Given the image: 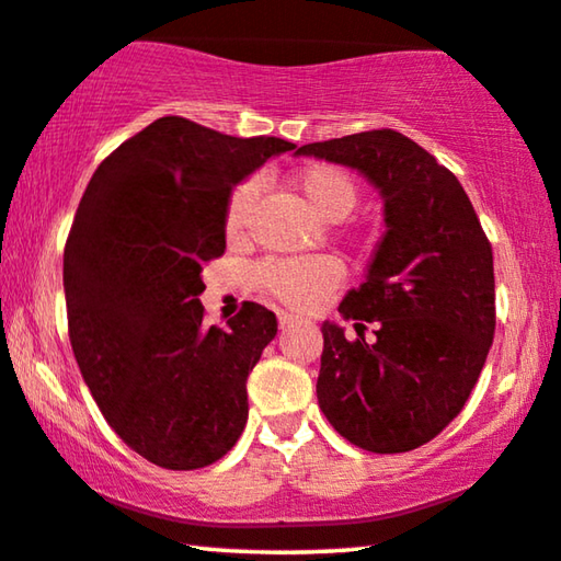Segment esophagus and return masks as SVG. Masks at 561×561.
<instances>
[{"instance_id":"34e87169","label":"esophagus","mask_w":561,"mask_h":561,"mask_svg":"<svg viewBox=\"0 0 561 561\" xmlns=\"http://www.w3.org/2000/svg\"><path fill=\"white\" fill-rule=\"evenodd\" d=\"M277 318H279V328H282V330H287V328L295 325V322H299L297 314H291V312H279Z\"/></svg>"}]
</instances>
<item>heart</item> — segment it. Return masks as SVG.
I'll return each mask as SVG.
<instances>
[{
  "mask_svg": "<svg viewBox=\"0 0 561 561\" xmlns=\"http://www.w3.org/2000/svg\"><path fill=\"white\" fill-rule=\"evenodd\" d=\"M291 183L307 205L325 220H341L358 201V185L348 172L330 162H312L297 170ZM256 201V183L236 185L226 201L224 231L228 241H241L247 233L251 205ZM343 279L341 266L328 256L272 259L256 266L254 284L279 302L307 310L325 299Z\"/></svg>",
  "mask_w": 561,
  "mask_h": 561,
  "instance_id": "obj_1",
  "label": "heart"
}]
</instances>
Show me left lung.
Wrapping results in <instances>:
<instances>
[{
    "label": "left lung",
    "instance_id": "left-lung-1",
    "mask_svg": "<svg viewBox=\"0 0 561 561\" xmlns=\"http://www.w3.org/2000/svg\"><path fill=\"white\" fill-rule=\"evenodd\" d=\"M383 195L386 233L366 282L337 310L358 337L322 322L318 404L335 432L378 455L435 439L462 412L495 333L493 249L460 180L393 129L302 145ZM363 321L377 325L366 344Z\"/></svg>",
    "mask_w": 561,
    "mask_h": 561
}]
</instances>
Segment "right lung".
<instances>
[{
    "mask_svg": "<svg viewBox=\"0 0 561 561\" xmlns=\"http://www.w3.org/2000/svg\"><path fill=\"white\" fill-rule=\"evenodd\" d=\"M289 149L162 116L99 164L78 203L62 254L73 356L112 430L160 468H205L247 427V378L277 318L247 302L205 328L201 272L226 251L231 187Z\"/></svg>",
    "mask_w": 561,
    "mask_h": 561,
    "instance_id": "right-lung-1",
    "label": "right lung"
}]
</instances>
